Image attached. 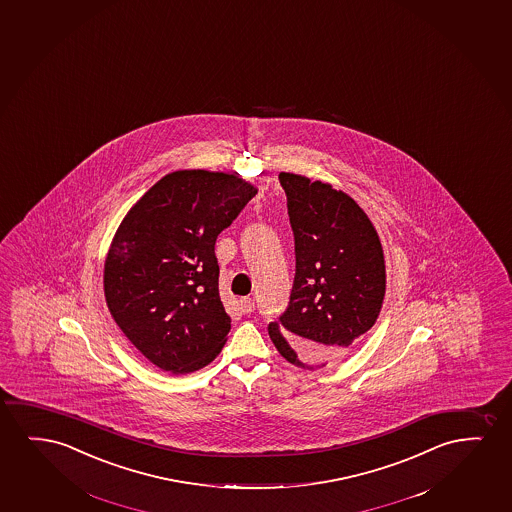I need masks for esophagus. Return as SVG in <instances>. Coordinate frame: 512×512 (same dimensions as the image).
<instances>
[{
    "instance_id": "34e87169",
    "label": "esophagus",
    "mask_w": 512,
    "mask_h": 512,
    "mask_svg": "<svg viewBox=\"0 0 512 512\" xmlns=\"http://www.w3.org/2000/svg\"><path fill=\"white\" fill-rule=\"evenodd\" d=\"M239 309H241V313H245V315H250L255 311V301L250 299V297H243L241 301H239Z\"/></svg>"
}]
</instances>
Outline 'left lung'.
Listing matches in <instances>:
<instances>
[{
    "instance_id": "1",
    "label": "left lung",
    "mask_w": 512,
    "mask_h": 512,
    "mask_svg": "<svg viewBox=\"0 0 512 512\" xmlns=\"http://www.w3.org/2000/svg\"><path fill=\"white\" fill-rule=\"evenodd\" d=\"M294 231L295 278L288 308L269 323L281 357L323 369L346 357L378 320L385 255L365 211L330 183L280 173Z\"/></svg>"
}]
</instances>
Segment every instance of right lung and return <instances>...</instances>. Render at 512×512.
Listing matches in <instances>:
<instances>
[{
    "mask_svg": "<svg viewBox=\"0 0 512 512\" xmlns=\"http://www.w3.org/2000/svg\"><path fill=\"white\" fill-rule=\"evenodd\" d=\"M257 194L239 176L182 169L127 211L106 253V306L141 355L171 374L210 364L231 330L215 243Z\"/></svg>",
    "mask_w": 512,
    "mask_h": 512,
    "instance_id": "add662e5",
    "label": "right lung"
}]
</instances>
